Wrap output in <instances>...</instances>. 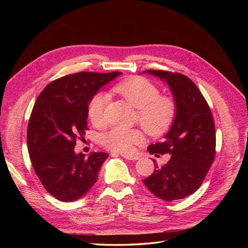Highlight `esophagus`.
<instances>
[{
  "mask_svg": "<svg viewBox=\"0 0 248 248\" xmlns=\"http://www.w3.org/2000/svg\"><path fill=\"white\" fill-rule=\"evenodd\" d=\"M111 155L112 156H116L117 154L116 153H111ZM120 155H121L123 158L128 159V160H133L134 161V160H138L139 159V156H137V155H131V154H120Z\"/></svg>",
  "mask_w": 248,
  "mask_h": 248,
  "instance_id": "1",
  "label": "esophagus"
}]
</instances>
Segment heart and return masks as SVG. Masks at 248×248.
Instances as JSON below:
<instances>
[{"label": "heart", "mask_w": 248, "mask_h": 248, "mask_svg": "<svg viewBox=\"0 0 248 248\" xmlns=\"http://www.w3.org/2000/svg\"><path fill=\"white\" fill-rule=\"evenodd\" d=\"M114 92L138 108L139 122L149 136L160 137L174 124L178 111L176 101L161 95L160 89L149 79L141 77L127 78L114 87ZM108 101V95L100 92L90 102L88 116L93 125L101 126L106 122ZM140 140L139 129L116 126L102 134L101 144L111 151L127 153Z\"/></svg>", "instance_id": "heart-1"}]
</instances>
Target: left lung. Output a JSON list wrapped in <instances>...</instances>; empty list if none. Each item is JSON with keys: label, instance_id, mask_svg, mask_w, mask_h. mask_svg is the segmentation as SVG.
Here are the masks:
<instances>
[{"label": "left lung", "instance_id": "8db88e82", "mask_svg": "<svg viewBox=\"0 0 248 248\" xmlns=\"http://www.w3.org/2000/svg\"><path fill=\"white\" fill-rule=\"evenodd\" d=\"M145 72L167 80L178 111L166 140L148 147L149 153H169L170 158L163 167L155 164L153 174L142 182L163 201L184 199L200 188L215 158L212 112L197 85L184 74L153 69Z\"/></svg>", "mask_w": 248, "mask_h": 248}]
</instances>
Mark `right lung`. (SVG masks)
<instances>
[{
  "mask_svg": "<svg viewBox=\"0 0 248 248\" xmlns=\"http://www.w3.org/2000/svg\"><path fill=\"white\" fill-rule=\"evenodd\" d=\"M122 72L81 71L52 80L42 90L29 119L27 144L37 177L48 193L73 202L92 188L108 153L76 154L87 126L89 102Z\"/></svg>",
  "mask_w": 248,
  "mask_h": 248,
  "instance_id": "add662e5",
  "label": "right lung"
}]
</instances>
